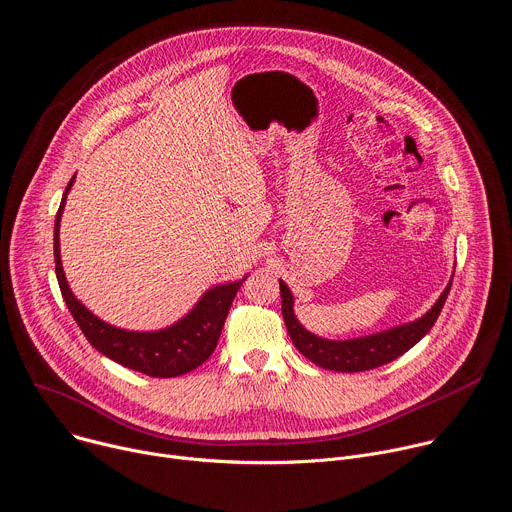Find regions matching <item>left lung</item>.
<instances>
[{"mask_svg": "<svg viewBox=\"0 0 512 512\" xmlns=\"http://www.w3.org/2000/svg\"><path fill=\"white\" fill-rule=\"evenodd\" d=\"M451 290V284L443 290L435 306L421 318H416L408 324H400V327L376 333V335H367L359 339H349V341H329L312 335L306 331L302 324L298 322L294 314V296L290 288L280 282V292H282V314L286 320V329L292 337V343L296 349L316 363L318 367L324 369H333V371H345V374H353V371H365V369H374L384 363L394 361L402 353H406L410 347H414L418 341H421L437 322L441 308L447 300V294Z\"/></svg>", "mask_w": 512, "mask_h": 512, "instance_id": "1", "label": "left lung"}]
</instances>
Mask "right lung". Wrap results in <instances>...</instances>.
<instances>
[{
    "mask_svg": "<svg viewBox=\"0 0 512 512\" xmlns=\"http://www.w3.org/2000/svg\"><path fill=\"white\" fill-rule=\"evenodd\" d=\"M73 181L75 175L67 185L55 218V271L67 308L79 324L85 339L91 343V347L104 353L112 361L128 369L141 371V374H147L151 378L183 376L188 374V371L196 369L198 365H202L214 353L230 304L241 290V284L247 280V275L239 282L210 288L188 314L167 329L153 333H138L112 327V324L104 322L96 314H91L73 296L63 271L59 249V226Z\"/></svg>",
    "mask_w": 512,
    "mask_h": 512,
    "instance_id": "1",
    "label": "right lung"
}]
</instances>
